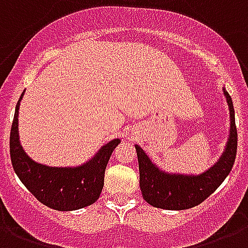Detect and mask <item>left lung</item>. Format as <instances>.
Wrapping results in <instances>:
<instances>
[{
  "label": "left lung",
  "mask_w": 248,
  "mask_h": 248,
  "mask_svg": "<svg viewBox=\"0 0 248 248\" xmlns=\"http://www.w3.org/2000/svg\"><path fill=\"white\" fill-rule=\"evenodd\" d=\"M231 118L229 138L224 152L210 169L199 175L166 173L154 164L146 152L136 144L140 165V187L144 201L164 210H187L203 202L231 173L237 154V128L234 108L229 93L223 88Z\"/></svg>",
  "instance_id": "8db88e82"
}]
</instances>
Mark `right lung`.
Segmentation results:
<instances>
[{
	"label": "right lung",
	"mask_w": 248,
	"mask_h": 248,
	"mask_svg": "<svg viewBox=\"0 0 248 248\" xmlns=\"http://www.w3.org/2000/svg\"><path fill=\"white\" fill-rule=\"evenodd\" d=\"M21 93L10 132V156L15 173L31 195L43 205L57 211H73L92 205L104 188L105 170L119 138L97 151L88 161L74 168H57L35 162L25 154L19 140V106Z\"/></svg>",
	"instance_id": "right-lung-1"
}]
</instances>
